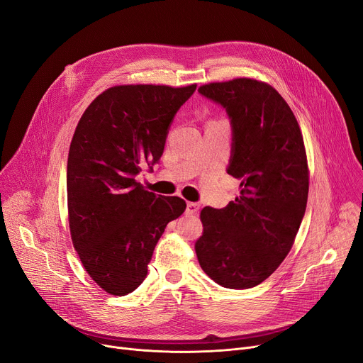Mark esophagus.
Wrapping results in <instances>:
<instances>
[{
	"mask_svg": "<svg viewBox=\"0 0 363 363\" xmlns=\"http://www.w3.org/2000/svg\"><path fill=\"white\" fill-rule=\"evenodd\" d=\"M199 212V204L193 203V201H188L186 203V213L188 215H196Z\"/></svg>",
	"mask_w": 363,
	"mask_h": 363,
	"instance_id": "esophagus-1",
	"label": "esophagus"
}]
</instances>
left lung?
<instances>
[{
    "label": "left lung",
    "instance_id": "left-lung-1",
    "mask_svg": "<svg viewBox=\"0 0 363 363\" xmlns=\"http://www.w3.org/2000/svg\"><path fill=\"white\" fill-rule=\"evenodd\" d=\"M199 92L230 118L228 174L241 189L226 207L201 211L197 259L222 287L253 289L289 255L306 212L309 172L303 135L290 106L268 84L240 78L203 85Z\"/></svg>",
    "mask_w": 363,
    "mask_h": 363
}]
</instances>
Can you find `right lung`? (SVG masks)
Returning a JSON list of instances; mask_svg holds the SVG:
<instances>
[{
  "label": "right lung",
  "mask_w": 363,
  "mask_h": 363,
  "mask_svg": "<svg viewBox=\"0 0 363 363\" xmlns=\"http://www.w3.org/2000/svg\"><path fill=\"white\" fill-rule=\"evenodd\" d=\"M197 85L113 86L76 126L67 159L69 226L89 277L113 296L137 290L166 225L185 201L148 193L137 182L164 150L169 128Z\"/></svg>",
  "instance_id": "1"
}]
</instances>
